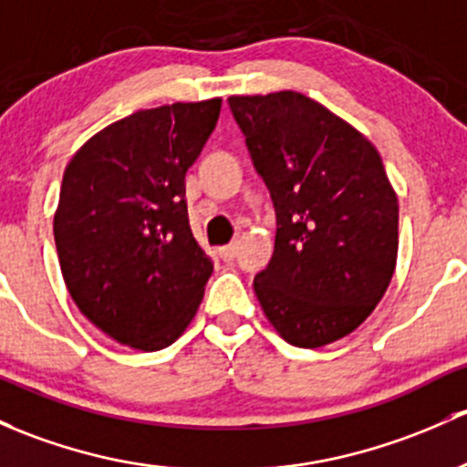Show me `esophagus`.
I'll return each instance as SVG.
<instances>
[{
	"label": "esophagus",
	"instance_id": "34e87169",
	"mask_svg": "<svg viewBox=\"0 0 467 467\" xmlns=\"http://www.w3.org/2000/svg\"><path fill=\"white\" fill-rule=\"evenodd\" d=\"M234 254H237V246H234V244H230V246L219 248V257L223 259V262H233Z\"/></svg>",
	"mask_w": 467,
	"mask_h": 467
}]
</instances>
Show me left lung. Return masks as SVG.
<instances>
[{
  "label": "left lung",
  "mask_w": 467,
  "mask_h": 467,
  "mask_svg": "<svg viewBox=\"0 0 467 467\" xmlns=\"http://www.w3.org/2000/svg\"><path fill=\"white\" fill-rule=\"evenodd\" d=\"M228 102L277 213L271 264L253 284L259 304L288 345H331L389 286L399 196L374 143L304 93Z\"/></svg>",
  "instance_id": "8db88e82"
}]
</instances>
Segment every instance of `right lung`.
<instances>
[{
	"label": "right lung",
	"instance_id": "1",
	"mask_svg": "<svg viewBox=\"0 0 467 467\" xmlns=\"http://www.w3.org/2000/svg\"><path fill=\"white\" fill-rule=\"evenodd\" d=\"M221 98L140 109L73 154L53 217L73 302L120 345L170 347L203 299L213 262L192 237L185 171L219 120Z\"/></svg>",
	"mask_w": 467,
	"mask_h": 467
}]
</instances>
